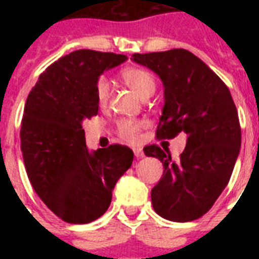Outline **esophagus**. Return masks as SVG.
Wrapping results in <instances>:
<instances>
[{
  "mask_svg": "<svg viewBox=\"0 0 259 259\" xmlns=\"http://www.w3.org/2000/svg\"><path fill=\"white\" fill-rule=\"evenodd\" d=\"M134 156L137 158H142L144 157V152H142L141 148H134Z\"/></svg>",
  "mask_w": 259,
  "mask_h": 259,
  "instance_id": "obj_1",
  "label": "esophagus"
}]
</instances>
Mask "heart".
<instances>
[{
	"instance_id": "obj_1",
	"label": "heart",
	"mask_w": 259,
	"mask_h": 259,
	"mask_svg": "<svg viewBox=\"0 0 259 259\" xmlns=\"http://www.w3.org/2000/svg\"><path fill=\"white\" fill-rule=\"evenodd\" d=\"M121 78L125 82L126 86H129L142 99L153 95L154 90H156V80H154L153 75L150 74L148 70H144V68L127 67L125 70H122ZM109 82L105 78H99L97 80V84H95L97 102L101 106H105L107 101H109ZM117 129L118 134L123 140L129 142H134L137 141L138 133H140V129H141V123L137 121H133V119H121V121L118 122Z\"/></svg>"
}]
</instances>
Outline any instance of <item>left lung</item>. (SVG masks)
I'll use <instances>...</instances> for the list:
<instances>
[{"mask_svg":"<svg viewBox=\"0 0 259 259\" xmlns=\"http://www.w3.org/2000/svg\"><path fill=\"white\" fill-rule=\"evenodd\" d=\"M164 86L157 138L187 134L179 161L157 145L144 153L158 158L164 173L152 189L154 211L172 222L203 217L229 184L241 149V126L233 97L222 79L187 50L134 54Z\"/></svg>","mask_w":259,"mask_h":259,"instance_id":"obj_1","label":"left lung"}]
</instances>
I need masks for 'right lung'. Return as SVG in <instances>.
Returning <instances> with one entry per match:
<instances>
[{
  "label": "right lung",
  "instance_id": "obj_1",
  "mask_svg": "<svg viewBox=\"0 0 259 259\" xmlns=\"http://www.w3.org/2000/svg\"><path fill=\"white\" fill-rule=\"evenodd\" d=\"M126 60L111 52L74 51L51 64L26 98L20 132L26 175L47 207L68 223L101 218L133 162L127 146L90 152L82 127L98 114L99 76Z\"/></svg>",
  "mask_w": 259,
  "mask_h": 259
}]
</instances>
